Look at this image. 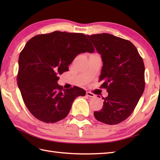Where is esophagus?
Instances as JSON below:
<instances>
[{
  "mask_svg": "<svg viewBox=\"0 0 160 160\" xmlns=\"http://www.w3.org/2000/svg\"><path fill=\"white\" fill-rule=\"evenodd\" d=\"M86 94H87V96H89V97H90V98H94V97H96V96H95V94H93V93H91V92H89V91H87Z\"/></svg>",
  "mask_w": 160,
  "mask_h": 160,
  "instance_id": "esophagus-1",
  "label": "esophagus"
}]
</instances>
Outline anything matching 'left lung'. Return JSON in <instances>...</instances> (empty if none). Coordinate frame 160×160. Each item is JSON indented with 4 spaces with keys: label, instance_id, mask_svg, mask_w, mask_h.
Wrapping results in <instances>:
<instances>
[{
    "label": "left lung",
    "instance_id": "left-lung-1",
    "mask_svg": "<svg viewBox=\"0 0 160 160\" xmlns=\"http://www.w3.org/2000/svg\"><path fill=\"white\" fill-rule=\"evenodd\" d=\"M103 62L100 81L108 96L102 108L94 112L97 120L117 124L134 111L145 87L144 64L136 47L127 40L109 33L87 35Z\"/></svg>",
    "mask_w": 160,
    "mask_h": 160
}]
</instances>
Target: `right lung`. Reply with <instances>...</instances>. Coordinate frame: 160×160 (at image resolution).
Listing matches in <instances>:
<instances>
[{"instance_id":"add662e5","label":"right lung","mask_w":160,"mask_h":160,"mask_svg":"<svg viewBox=\"0 0 160 160\" xmlns=\"http://www.w3.org/2000/svg\"><path fill=\"white\" fill-rule=\"evenodd\" d=\"M83 33L56 31L37 35L26 43L20 53L18 86L24 102L33 116L46 123L65 118L74 100L86 91L73 87L64 89L58 76L69 71L78 54L93 53Z\"/></svg>"}]
</instances>
